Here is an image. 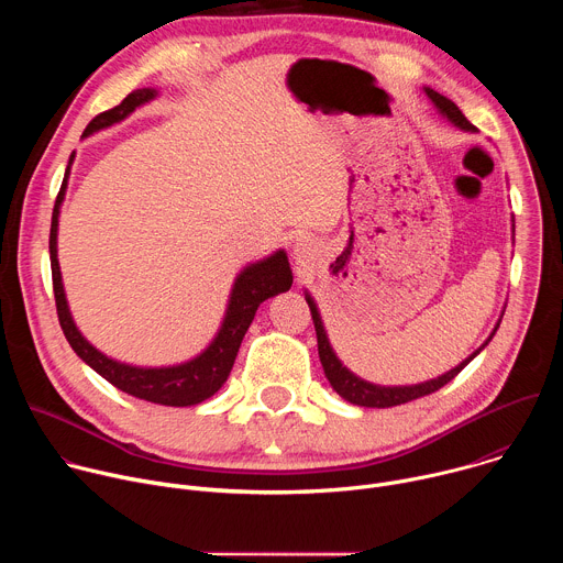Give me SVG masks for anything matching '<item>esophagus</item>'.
<instances>
[{"mask_svg":"<svg viewBox=\"0 0 563 563\" xmlns=\"http://www.w3.org/2000/svg\"><path fill=\"white\" fill-rule=\"evenodd\" d=\"M313 256H316V245L311 243L309 238H300L298 243L294 245V258H296V263H298L300 267H307V265L313 261Z\"/></svg>","mask_w":563,"mask_h":563,"instance_id":"1","label":"esophagus"}]
</instances>
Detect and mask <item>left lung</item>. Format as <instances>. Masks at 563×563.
Returning <instances> with one entry per match:
<instances>
[{
    "label": "left lung",
    "instance_id": "obj_1",
    "mask_svg": "<svg viewBox=\"0 0 563 563\" xmlns=\"http://www.w3.org/2000/svg\"><path fill=\"white\" fill-rule=\"evenodd\" d=\"M426 96L432 100V104L437 107V111L448 118L454 126L463 129V131H474V126L467 122V118L459 111V107L448 100L445 96L437 93L434 89H428L426 87ZM305 300L309 305V311H311V320H313V328H316V339H318V356H320V363H323V369H325V376L330 380V385L336 389L339 396H343L345 400H350V404L354 406H361V408H391V406H404V404H410V400L415 398H421V396H428L437 389H441L445 383H450L481 350H484L497 328L493 330V334L488 336V341L481 345L476 352H472L463 363H459L456 367H452L450 372L432 378V380H426V383H419V385H398V387H385V385H374V383H367L363 378H358L356 374H352L336 356V352L332 350L330 345V339H328V332L323 328V320H320V313H318V307L313 302V298L305 291Z\"/></svg>",
    "mask_w": 563,
    "mask_h": 563
}]
</instances>
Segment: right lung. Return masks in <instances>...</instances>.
I'll return each mask as SVG.
<instances>
[{
    "mask_svg": "<svg viewBox=\"0 0 563 563\" xmlns=\"http://www.w3.org/2000/svg\"><path fill=\"white\" fill-rule=\"evenodd\" d=\"M157 96L155 89H137L129 93L118 107L96 115L89 126L85 129L82 137H89L107 126H113L129 118L137 107L151 102ZM75 159V153L68 157V167L59 187V194L55 198L53 218H51V238H48V252H51V274H53V291H55V307L62 332L73 347V352L82 358L89 367H93L102 378H107L118 389L148 400V404L157 406H172V408H187L198 406L209 396H213L227 380L233 361L238 356L240 343H243L252 320L256 316V309L263 300L287 291L291 287V269L287 254L278 250L276 254L247 265L243 272L235 276V283L229 294L227 311L222 318V325L216 334V339L209 343L205 352H200L196 358L169 365V367H137L129 363H120L115 358H109L100 350H96L82 332L73 323V316L66 302L64 285H62V272L57 263V222H59V207L64 202L66 185L70 165Z\"/></svg>",
    "mask_w": 563,
    "mask_h": 563,
    "instance_id": "obj_1",
    "label": "right lung"
}]
</instances>
